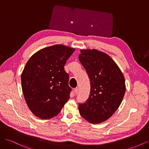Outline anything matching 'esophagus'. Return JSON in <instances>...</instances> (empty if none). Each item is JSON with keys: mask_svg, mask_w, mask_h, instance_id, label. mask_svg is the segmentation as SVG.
I'll return each instance as SVG.
<instances>
[{"mask_svg": "<svg viewBox=\"0 0 149 149\" xmlns=\"http://www.w3.org/2000/svg\"><path fill=\"white\" fill-rule=\"evenodd\" d=\"M78 88H75V89H74V93L75 94H77L78 93Z\"/></svg>", "mask_w": 149, "mask_h": 149, "instance_id": "34e87169", "label": "esophagus"}]
</instances>
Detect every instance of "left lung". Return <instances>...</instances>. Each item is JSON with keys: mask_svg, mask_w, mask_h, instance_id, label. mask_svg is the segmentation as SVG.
Masks as SVG:
<instances>
[{"mask_svg": "<svg viewBox=\"0 0 149 149\" xmlns=\"http://www.w3.org/2000/svg\"><path fill=\"white\" fill-rule=\"evenodd\" d=\"M79 60L90 79L88 100L79 104V113L91 124L106 121L114 114L125 92L124 76L115 61L96 49H82Z\"/></svg>", "mask_w": 149, "mask_h": 149, "instance_id": "1", "label": "left lung"}]
</instances>
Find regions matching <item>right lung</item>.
Masks as SVG:
<instances>
[{
	"label": "right lung",
	"mask_w": 149,
	"mask_h": 149,
	"mask_svg": "<svg viewBox=\"0 0 149 149\" xmlns=\"http://www.w3.org/2000/svg\"><path fill=\"white\" fill-rule=\"evenodd\" d=\"M74 50L55 45L40 49L26 63L21 74L22 92L30 110L37 118H54L70 99L69 75L64 66Z\"/></svg>",
	"instance_id": "1"
}]
</instances>
